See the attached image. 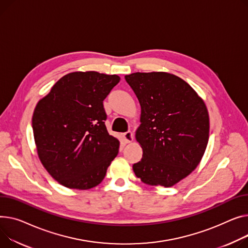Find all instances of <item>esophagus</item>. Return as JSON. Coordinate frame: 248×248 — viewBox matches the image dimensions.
Segmentation results:
<instances>
[{
    "instance_id": "34e87169",
    "label": "esophagus",
    "mask_w": 248,
    "mask_h": 248,
    "mask_svg": "<svg viewBox=\"0 0 248 248\" xmlns=\"http://www.w3.org/2000/svg\"><path fill=\"white\" fill-rule=\"evenodd\" d=\"M123 139H124V140L127 143V142H130V141H133V140H134V136H133V133H131V131H126V133H124V134H123Z\"/></svg>"
}]
</instances>
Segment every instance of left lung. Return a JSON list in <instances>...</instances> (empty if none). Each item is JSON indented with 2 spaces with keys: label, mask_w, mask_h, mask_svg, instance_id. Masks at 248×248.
I'll return each mask as SVG.
<instances>
[{
  "label": "left lung",
  "mask_w": 248,
  "mask_h": 248,
  "mask_svg": "<svg viewBox=\"0 0 248 248\" xmlns=\"http://www.w3.org/2000/svg\"><path fill=\"white\" fill-rule=\"evenodd\" d=\"M124 78L141 108L136 138L142 157L134 171L146 185L172 186L192 172L204 155L209 137L205 104L174 75L134 73Z\"/></svg>",
  "instance_id": "left-lung-1"
}]
</instances>
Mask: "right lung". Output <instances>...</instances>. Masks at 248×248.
Listing matches in <instances>:
<instances>
[{"mask_svg": "<svg viewBox=\"0 0 248 248\" xmlns=\"http://www.w3.org/2000/svg\"><path fill=\"white\" fill-rule=\"evenodd\" d=\"M120 79L97 72L71 73L36 106L32 131L38 155L62 186H96L118 155L120 141L108 133L104 100Z\"/></svg>", "mask_w": 248, "mask_h": 248, "instance_id": "add662e5", "label": "right lung"}]
</instances>
